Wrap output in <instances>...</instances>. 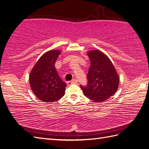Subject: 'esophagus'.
<instances>
[{"mask_svg": "<svg viewBox=\"0 0 149 149\" xmlns=\"http://www.w3.org/2000/svg\"><path fill=\"white\" fill-rule=\"evenodd\" d=\"M78 81L77 79H73V80L70 81H68V82H67V84L68 85V86H70V85H71V84H78Z\"/></svg>", "mask_w": 149, "mask_h": 149, "instance_id": "obj_1", "label": "esophagus"}]
</instances>
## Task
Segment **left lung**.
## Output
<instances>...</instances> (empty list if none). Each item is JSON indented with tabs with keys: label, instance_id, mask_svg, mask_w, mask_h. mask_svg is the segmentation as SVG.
<instances>
[{
	"label": "left lung",
	"instance_id": "8db88e82",
	"mask_svg": "<svg viewBox=\"0 0 149 149\" xmlns=\"http://www.w3.org/2000/svg\"><path fill=\"white\" fill-rule=\"evenodd\" d=\"M91 61L87 75L88 84L80 86L85 96L94 102L106 101L118 90L119 78L115 68L105 54L99 49L88 53Z\"/></svg>",
	"mask_w": 149,
	"mask_h": 149
}]
</instances>
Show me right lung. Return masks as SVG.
Returning <instances> with one entry per match:
<instances>
[{"label": "right lung", "mask_w": 149, "mask_h": 149, "mask_svg": "<svg viewBox=\"0 0 149 149\" xmlns=\"http://www.w3.org/2000/svg\"><path fill=\"white\" fill-rule=\"evenodd\" d=\"M60 53L58 49L44 53L30 73V88L35 95L43 102H55L65 94L67 85L60 78L55 66Z\"/></svg>", "instance_id": "add662e5"}]
</instances>
